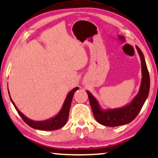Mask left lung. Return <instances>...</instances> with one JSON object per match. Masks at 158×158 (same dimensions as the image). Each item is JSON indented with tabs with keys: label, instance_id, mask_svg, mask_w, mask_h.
Returning <instances> with one entry per match:
<instances>
[{
	"label": "left lung",
	"instance_id": "left-lung-1",
	"mask_svg": "<svg viewBox=\"0 0 158 158\" xmlns=\"http://www.w3.org/2000/svg\"><path fill=\"white\" fill-rule=\"evenodd\" d=\"M136 48L141 60L142 81L139 92L129 104L118 108L102 109L98 100L92 95L91 92L87 90L94 116L100 124L111 127L127 124L136 117L148 98L150 86V75L142 50L138 46H136Z\"/></svg>",
	"mask_w": 158,
	"mask_h": 158
}]
</instances>
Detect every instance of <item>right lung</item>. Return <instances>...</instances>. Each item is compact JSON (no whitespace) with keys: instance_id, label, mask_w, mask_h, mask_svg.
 Returning <instances> with one entry per match:
<instances>
[{"instance_id":"obj_1","label":"right lung","mask_w":158,"mask_h":158,"mask_svg":"<svg viewBox=\"0 0 158 158\" xmlns=\"http://www.w3.org/2000/svg\"><path fill=\"white\" fill-rule=\"evenodd\" d=\"M79 87H75L73 88L72 90H71L67 94L66 99H65L64 104L61 109H60L59 113L57 115H56L55 116L50 118L49 119L45 120V121H33L27 118L26 115H24L21 111L17 108V107L16 106V105L14 104V101L12 100L10 96V100L11 101V102L13 103L14 106L15 107L16 111H17L19 115H20L21 118L23 119L25 123L27 125H29V127L33 128L35 129H38V130H43V131H53V130H57L59 129L60 128L64 127L66 124L67 120L69 118V110H70V107L71 104V101H72V98L73 96L74 92L77 90L79 89ZM8 94H10L9 91H8Z\"/></svg>"}]
</instances>
